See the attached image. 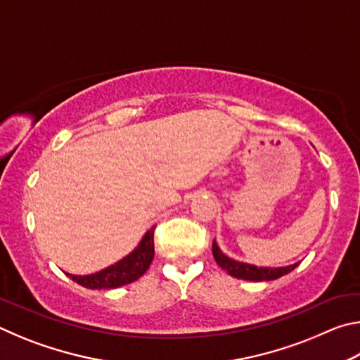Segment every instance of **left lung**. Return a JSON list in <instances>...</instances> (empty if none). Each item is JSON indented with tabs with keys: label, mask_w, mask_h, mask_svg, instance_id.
I'll return each mask as SVG.
<instances>
[{
	"label": "left lung",
	"mask_w": 360,
	"mask_h": 360,
	"mask_svg": "<svg viewBox=\"0 0 360 360\" xmlns=\"http://www.w3.org/2000/svg\"><path fill=\"white\" fill-rule=\"evenodd\" d=\"M212 255L217 262V265L229 273L230 276L238 279H248V281H271V279H278L284 275L290 273L298 264L289 265V266H279V268H259L254 265L243 264V262H236L233 259H229L227 255L221 252V249L212 241Z\"/></svg>",
	"instance_id": "left-lung-1"
}]
</instances>
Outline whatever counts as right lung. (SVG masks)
<instances>
[{"label": "right lung", "instance_id": "1", "mask_svg": "<svg viewBox=\"0 0 360 360\" xmlns=\"http://www.w3.org/2000/svg\"><path fill=\"white\" fill-rule=\"evenodd\" d=\"M154 230L152 227L144 238L139 243V246L125 259H122L115 265H111L98 273L87 276H76L66 273L72 281L84 285L87 289H115L120 285L130 284L141 278L154 259Z\"/></svg>", "mask_w": 360, "mask_h": 360}]
</instances>
